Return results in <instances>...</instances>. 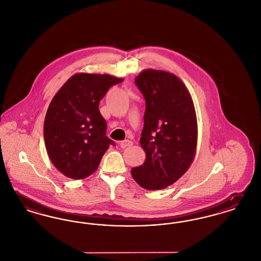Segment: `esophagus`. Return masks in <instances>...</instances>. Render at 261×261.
<instances>
[{
  "label": "esophagus",
  "instance_id": "1",
  "mask_svg": "<svg viewBox=\"0 0 261 261\" xmlns=\"http://www.w3.org/2000/svg\"><path fill=\"white\" fill-rule=\"evenodd\" d=\"M133 145V142L130 141V140H128V139H125L124 141H122L121 143H120V146L122 147V148H126V147H129V146H132Z\"/></svg>",
  "mask_w": 261,
  "mask_h": 261
}]
</instances>
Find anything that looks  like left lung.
Listing matches in <instances>:
<instances>
[{"label": "left lung", "instance_id": "left-lung-1", "mask_svg": "<svg viewBox=\"0 0 261 261\" xmlns=\"http://www.w3.org/2000/svg\"><path fill=\"white\" fill-rule=\"evenodd\" d=\"M135 83L146 105L140 137L146 159L132 175L143 189L162 190L192 164L197 140L194 106L185 84L170 72L143 70Z\"/></svg>", "mask_w": 261, "mask_h": 261}]
</instances>
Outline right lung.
Listing matches in <instances>:
<instances>
[{"mask_svg": "<svg viewBox=\"0 0 261 261\" xmlns=\"http://www.w3.org/2000/svg\"><path fill=\"white\" fill-rule=\"evenodd\" d=\"M122 79L109 74L77 73L51 101L44 122L49 158L65 176L74 179L93 174L104 153L115 142L106 137L107 124L100 100Z\"/></svg>", "mask_w": 261, "mask_h": 261, "instance_id": "add662e5", "label": "right lung"}]
</instances>
